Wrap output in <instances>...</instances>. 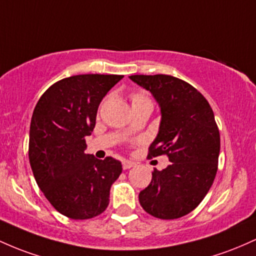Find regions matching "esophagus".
<instances>
[{
    "mask_svg": "<svg viewBox=\"0 0 256 256\" xmlns=\"http://www.w3.org/2000/svg\"><path fill=\"white\" fill-rule=\"evenodd\" d=\"M136 166V163L133 162V160H123L122 162V166H123V169H124V170H127V169H130L132 166Z\"/></svg>",
    "mask_w": 256,
    "mask_h": 256,
    "instance_id": "34e87169",
    "label": "esophagus"
}]
</instances>
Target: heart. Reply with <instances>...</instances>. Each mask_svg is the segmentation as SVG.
I'll use <instances>...</instances> for the list:
<instances>
[{
    "mask_svg": "<svg viewBox=\"0 0 256 256\" xmlns=\"http://www.w3.org/2000/svg\"><path fill=\"white\" fill-rule=\"evenodd\" d=\"M145 99H148V98H146L144 94L136 93L132 96V102H139V100H145Z\"/></svg>",
    "mask_w": 256,
    "mask_h": 256,
    "instance_id": "obj_1",
    "label": "heart"
}]
</instances>
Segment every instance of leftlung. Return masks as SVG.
<instances>
[{
    "mask_svg": "<svg viewBox=\"0 0 256 256\" xmlns=\"http://www.w3.org/2000/svg\"><path fill=\"white\" fill-rule=\"evenodd\" d=\"M160 108V124L148 157L166 154L170 164L152 172L139 194L144 210L163 220L182 218L200 204L218 172L220 134L206 99L188 82L169 74H133Z\"/></svg>",
    "mask_w": 256,
    "mask_h": 256,
    "instance_id": "8db88e82",
    "label": "left lung"
}]
</instances>
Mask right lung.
I'll list each match as a JSON object with an SVG mask.
<instances>
[{"mask_svg":"<svg viewBox=\"0 0 256 256\" xmlns=\"http://www.w3.org/2000/svg\"><path fill=\"white\" fill-rule=\"evenodd\" d=\"M122 74H76L52 84L34 110L28 160L37 185L60 214L92 219L108 208L120 160L84 154L96 112Z\"/></svg>","mask_w":256,"mask_h":256,"instance_id":"add662e5","label":"right lung"}]
</instances>
